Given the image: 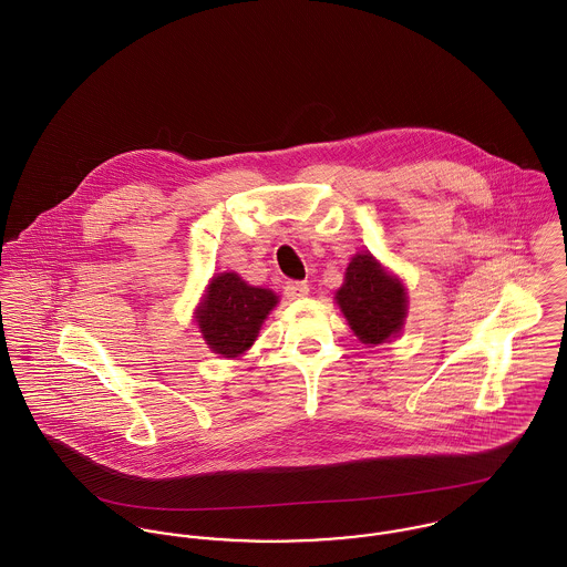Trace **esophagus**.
Returning a JSON list of instances; mask_svg holds the SVG:
<instances>
[{
  "label": "esophagus",
  "instance_id": "obj_1",
  "mask_svg": "<svg viewBox=\"0 0 567 567\" xmlns=\"http://www.w3.org/2000/svg\"><path fill=\"white\" fill-rule=\"evenodd\" d=\"M284 290L290 299H303L310 295V286L306 281H286Z\"/></svg>",
  "mask_w": 567,
  "mask_h": 567
}]
</instances>
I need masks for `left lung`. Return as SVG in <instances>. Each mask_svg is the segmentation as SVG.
Returning a JSON list of instances; mask_svg holds the SVG:
<instances>
[{
    "instance_id": "left-lung-1",
    "label": "left lung",
    "mask_w": 567,
    "mask_h": 567,
    "mask_svg": "<svg viewBox=\"0 0 567 567\" xmlns=\"http://www.w3.org/2000/svg\"><path fill=\"white\" fill-rule=\"evenodd\" d=\"M336 301L355 336L369 344L389 340L404 323V286L389 277L369 252L351 259Z\"/></svg>"
}]
</instances>
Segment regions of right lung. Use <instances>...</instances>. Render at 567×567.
<instances>
[{"instance_id":"right-lung-1","label":"right lung","mask_w":567,"mask_h":567,"mask_svg":"<svg viewBox=\"0 0 567 567\" xmlns=\"http://www.w3.org/2000/svg\"><path fill=\"white\" fill-rule=\"evenodd\" d=\"M275 306L277 297L270 290L252 288L236 272H225L214 277L198 310V324L216 353L236 358L252 344L259 324Z\"/></svg>"}]
</instances>
